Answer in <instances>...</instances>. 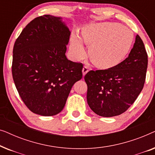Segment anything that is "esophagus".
I'll list each match as a JSON object with an SVG mask.
<instances>
[{
    "label": "esophagus",
    "instance_id": "esophagus-1",
    "mask_svg": "<svg viewBox=\"0 0 155 155\" xmlns=\"http://www.w3.org/2000/svg\"><path fill=\"white\" fill-rule=\"evenodd\" d=\"M88 68L87 66H84L83 68H82V75H83V76H84L87 74V73L88 72Z\"/></svg>",
    "mask_w": 155,
    "mask_h": 155
}]
</instances>
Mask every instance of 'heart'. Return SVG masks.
Masks as SVG:
<instances>
[{
    "label": "heart",
    "mask_w": 155,
    "mask_h": 155,
    "mask_svg": "<svg viewBox=\"0 0 155 155\" xmlns=\"http://www.w3.org/2000/svg\"><path fill=\"white\" fill-rule=\"evenodd\" d=\"M83 41L90 46L89 56L100 68L116 66L128 54L133 35L128 28L116 22H100L84 27L81 33ZM70 51L75 61L82 60L87 51L81 38L77 35L71 37Z\"/></svg>",
    "instance_id": "heart-1"
}]
</instances>
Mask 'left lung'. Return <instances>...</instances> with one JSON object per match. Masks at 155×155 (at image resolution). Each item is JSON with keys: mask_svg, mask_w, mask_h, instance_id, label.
<instances>
[{"mask_svg": "<svg viewBox=\"0 0 155 155\" xmlns=\"http://www.w3.org/2000/svg\"><path fill=\"white\" fill-rule=\"evenodd\" d=\"M147 54L137 35L128 58L107 70L90 71L84 76L87 101L97 115H120L134 103L143 90L147 68Z\"/></svg>", "mask_w": 155, "mask_h": 155, "instance_id": "8db88e82", "label": "left lung"}]
</instances>
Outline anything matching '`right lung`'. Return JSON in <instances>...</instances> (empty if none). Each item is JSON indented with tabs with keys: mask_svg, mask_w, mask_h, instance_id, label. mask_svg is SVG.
Instances as JSON below:
<instances>
[{
	"mask_svg": "<svg viewBox=\"0 0 155 155\" xmlns=\"http://www.w3.org/2000/svg\"><path fill=\"white\" fill-rule=\"evenodd\" d=\"M70 35L62 18L45 15L31 21L15 42V84L25 104L38 115L60 113L72 87L82 78V63L65 56Z\"/></svg>",
	"mask_w": 155,
	"mask_h": 155,
	"instance_id": "right-lung-1",
	"label": "right lung"
}]
</instances>
